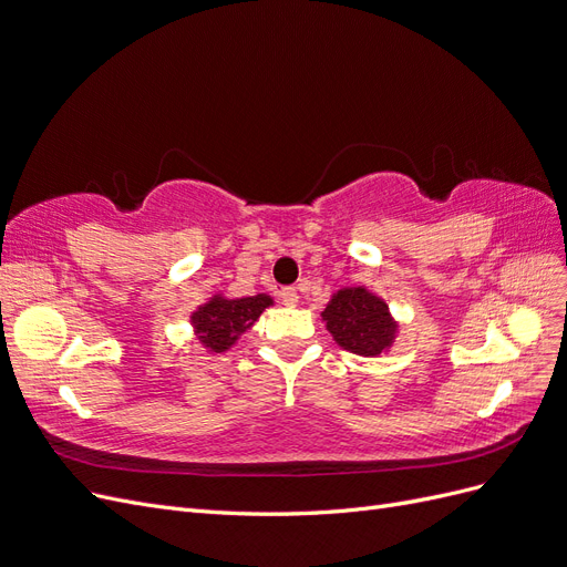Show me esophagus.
<instances>
[{"mask_svg": "<svg viewBox=\"0 0 567 567\" xmlns=\"http://www.w3.org/2000/svg\"><path fill=\"white\" fill-rule=\"evenodd\" d=\"M280 301L285 303V306H297L299 303V295H297V289L295 287H285V289H280Z\"/></svg>", "mask_w": 567, "mask_h": 567, "instance_id": "1", "label": "esophagus"}]
</instances>
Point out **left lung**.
<instances>
[{
	"instance_id": "left-lung-1",
	"label": "left lung",
	"mask_w": 567,
	"mask_h": 567,
	"mask_svg": "<svg viewBox=\"0 0 567 567\" xmlns=\"http://www.w3.org/2000/svg\"><path fill=\"white\" fill-rule=\"evenodd\" d=\"M322 320L343 350L373 358L392 346L396 324L392 322L383 299L373 297L364 287L341 289L327 303Z\"/></svg>"
}]
</instances>
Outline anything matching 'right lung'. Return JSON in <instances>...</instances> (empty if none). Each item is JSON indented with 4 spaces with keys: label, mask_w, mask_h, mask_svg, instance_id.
Masks as SVG:
<instances>
[{
    "label": "right lung",
    "mask_w": 567,
    "mask_h": 567,
    "mask_svg": "<svg viewBox=\"0 0 567 567\" xmlns=\"http://www.w3.org/2000/svg\"><path fill=\"white\" fill-rule=\"evenodd\" d=\"M270 303L272 299L266 295L245 299L215 297L192 316L198 341L213 352H224L238 341L243 331H247L259 320L264 308H268Z\"/></svg>",
    "instance_id": "right-lung-1"
}]
</instances>
